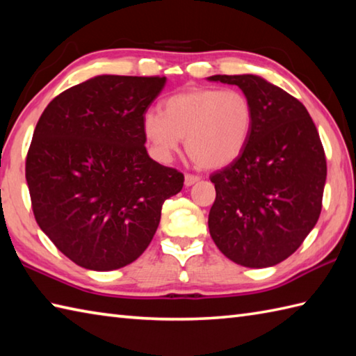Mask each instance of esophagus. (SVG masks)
Listing matches in <instances>:
<instances>
[{"label":"esophagus","instance_id":"esophagus-1","mask_svg":"<svg viewBox=\"0 0 356 356\" xmlns=\"http://www.w3.org/2000/svg\"><path fill=\"white\" fill-rule=\"evenodd\" d=\"M196 182H199L197 176H193V174H185V186H191Z\"/></svg>","mask_w":356,"mask_h":356}]
</instances>
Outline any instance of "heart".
Masks as SVG:
<instances>
[{"instance_id":"obj_1","label":"heart","mask_w":356,"mask_h":356,"mask_svg":"<svg viewBox=\"0 0 356 356\" xmlns=\"http://www.w3.org/2000/svg\"><path fill=\"white\" fill-rule=\"evenodd\" d=\"M162 108V114L148 111L142 118L146 142L162 162L186 138L188 156L200 168H225L245 149L254 124L252 102L236 89L191 88L170 95Z\"/></svg>"}]
</instances>
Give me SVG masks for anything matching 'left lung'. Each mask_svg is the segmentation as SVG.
Segmentation results:
<instances>
[{"instance_id":"1","label":"left lung","mask_w":356,"mask_h":356,"mask_svg":"<svg viewBox=\"0 0 356 356\" xmlns=\"http://www.w3.org/2000/svg\"><path fill=\"white\" fill-rule=\"evenodd\" d=\"M207 80L239 86L254 109L245 149L210 177V234L239 266L273 267L296 252L321 213L327 165L319 134L301 102L259 75Z\"/></svg>"}]
</instances>
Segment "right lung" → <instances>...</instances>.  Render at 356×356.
<instances>
[{"label":"right lung","instance_id":"add662e5","mask_svg":"<svg viewBox=\"0 0 356 356\" xmlns=\"http://www.w3.org/2000/svg\"><path fill=\"white\" fill-rule=\"evenodd\" d=\"M166 76L97 75L47 104L33 131L26 180L37 224L76 266L111 271L154 238L184 174L154 162L142 118Z\"/></svg>","mask_w":356,"mask_h":356}]
</instances>
